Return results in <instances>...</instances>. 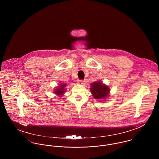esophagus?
I'll use <instances>...</instances> for the list:
<instances>
[{
	"label": "esophagus",
	"mask_w": 159,
	"mask_h": 159,
	"mask_svg": "<svg viewBox=\"0 0 159 159\" xmlns=\"http://www.w3.org/2000/svg\"><path fill=\"white\" fill-rule=\"evenodd\" d=\"M77 83L79 84H83L84 83V81L83 80H78Z\"/></svg>",
	"instance_id": "obj_1"
}]
</instances>
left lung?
I'll return each mask as SVG.
<instances>
[{
    "label": "left lung",
    "instance_id": "left-lung-1",
    "mask_svg": "<svg viewBox=\"0 0 159 159\" xmlns=\"http://www.w3.org/2000/svg\"><path fill=\"white\" fill-rule=\"evenodd\" d=\"M91 85V92L95 99H102L108 95L110 92L109 88L101 82L96 81Z\"/></svg>",
    "mask_w": 159,
    "mask_h": 159
}]
</instances>
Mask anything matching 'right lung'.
Returning a JSON list of instances; mask_svg holds the SVG:
<instances>
[{
	"label": "right lung",
	"instance_id": "1",
	"mask_svg": "<svg viewBox=\"0 0 159 159\" xmlns=\"http://www.w3.org/2000/svg\"><path fill=\"white\" fill-rule=\"evenodd\" d=\"M66 85H65V84L64 85V84H61L59 86V88H58L57 89H56V91H54L55 93L58 95H60V96L62 95V94L64 93H65L64 88H66Z\"/></svg>",
	"mask_w": 159,
	"mask_h": 159
}]
</instances>
